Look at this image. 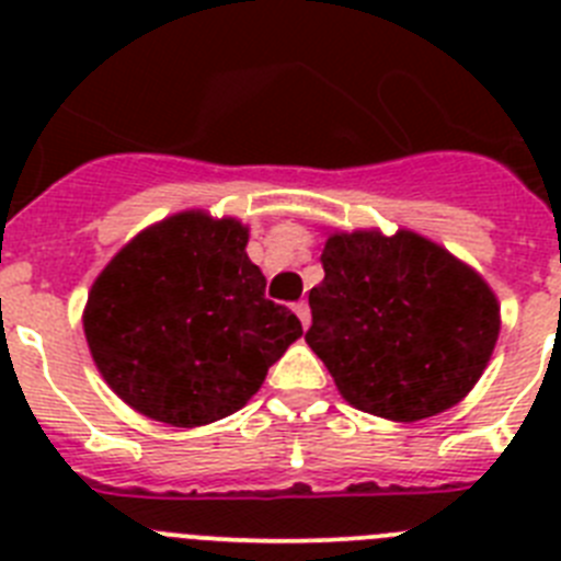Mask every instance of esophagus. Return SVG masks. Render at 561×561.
I'll return each mask as SVG.
<instances>
[{"instance_id": "obj_1", "label": "esophagus", "mask_w": 561, "mask_h": 561, "mask_svg": "<svg viewBox=\"0 0 561 561\" xmlns=\"http://www.w3.org/2000/svg\"><path fill=\"white\" fill-rule=\"evenodd\" d=\"M295 314L300 317V323H304V329H309V323H311V309H309V304H306V300H300V304H295Z\"/></svg>"}]
</instances>
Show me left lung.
Returning a JSON list of instances; mask_svg holds the SVG:
<instances>
[{
    "label": "left lung",
    "mask_w": 561,
    "mask_h": 561,
    "mask_svg": "<svg viewBox=\"0 0 561 561\" xmlns=\"http://www.w3.org/2000/svg\"><path fill=\"white\" fill-rule=\"evenodd\" d=\"M320 261L306 342L342 399L404 424L466 399L500 334L480 272L413 230L331 232Z\"/></svg>",
    "instance_id": "obj_1"
}]
</instances>
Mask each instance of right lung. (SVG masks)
Returning a JSON list of instances; mask_svg holds the SVG:
<instances>
[{"label":"right lung","mask_w":561,"mask_h":561,"mask_svg":"<svg viewBox=\"0 0 561 561\" xmlns=\"http://www.w3.org/2000/svg\"><path fill=\"white\" fill-rule=\"evenodd\" d=\"M238 219L182 210L146 227L95 277L83 309L89 354L128 408L171 427L241 410L304 334L247 255Z\"/></svg>","instance_id":"right-lung-1"}]
</instances>
